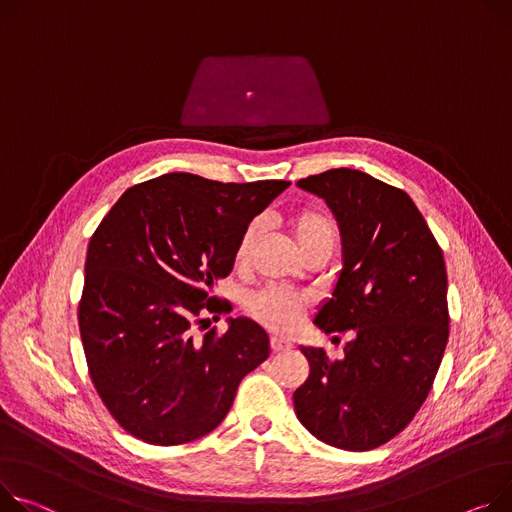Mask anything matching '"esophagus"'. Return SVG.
<instances>
[{
  "instance_id": "34e87169",
  "label": "esophagus",
  "mask_w": 512,
  "mask_h": 512,
  "mask_svg": "<svg viewBox=\"0 0 512 512\" xmlns=\"http://www.w3.org/2000/svg\"><path fill=\"white\" fill-rule=\"evenodd\" d=\"M269 348H271V352H286L292 348V342H288V339H282V337H271Z\"/></svg>"
}]
</instances>
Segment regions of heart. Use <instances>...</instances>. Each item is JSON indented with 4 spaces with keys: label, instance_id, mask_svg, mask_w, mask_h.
Listing matches in <instances>:
<instances>
[{
    "label": "heart",
    "instance_id": "b5f03b06",
    "mask_svg": "<svg viewBox=\"0 0 512 512\" xmlns=\"http://www.w3.org/2000/svg\"><path fill=\"white\" fill-rule=\"evenodd\" d=\"M290 228L302 253L319 245L333 247L339 234L337 218L331 210L319 206V203H309V206L294 210L290 214ZM257 238L259 222L247 224L241 236H238L234 247V265L238 269H245L251 263ZM245 309L257 323H261L269 331L290 333L302 323V317L306 309H309V296L286 288L269 286L253 292L245 302Z\"/></svg>",
    "mask_w": 512,
    "mask_h": 512
}]
</instances>
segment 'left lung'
<instances>
[{"instance_id": "8db88e82", "label": "left lung", "mask_w": 512, "mask_h": 512, "mask_svg": "<svg viewBox=\"0 0 512 512\" xmlns=\"http://www.w3.org/2000/svg\"><path fill=\"white\" fill-rule=\"evenodd\" d=\"M298 185L327 201L344 238V269L315 325L354 339L342 360L300 348L311 372L294 412L327 445L370 451L410 424L432 389L449 339L445 259L403 189L354 168Z\"/></svg>"}]
</instances>
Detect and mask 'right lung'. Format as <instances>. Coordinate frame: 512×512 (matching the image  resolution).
<instances>
[{
  "label": "right lung",
  "instance_id": "1",
  "mask_svg": "<svg viewBox=\"0 0 512 512\" xmlns=\"http://www.w3.org/2000/svg\"><path fill=\"white\" fill-rule=\"evenodd\" d=\"M288 185L170 173L129 187L100 220L78 323L92 385L131 436L173 447L212 432L269 356L257 323L206 331V315L232 311L212 288L232 271L245 226Z\"/></svg>",
  "mask_w": 512,
  "mask_h": 512
}]
</instances>
